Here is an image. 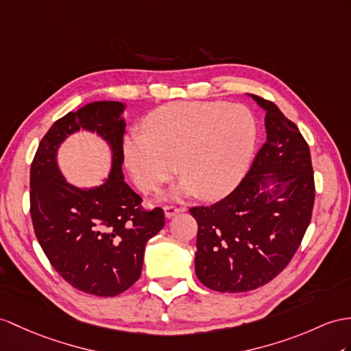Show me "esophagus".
Returning <instances> with one entry per match:
<instances>
[{
	"mask_svg": "<svg viewBox=\"0 0 351 351\" xmlns=\"http://www.w3.org/2000/svg\"><path fill=\"white\" fill-rule=\"evenodd\" d=\"M165 216L169 217H174L178 213H183L186 211V207H178V205H165Z\"/></svg>",
	"mask_w": 351,
	"mask_h": 351,
	"instance_id": "1",
	"label": "esophagus"
}]
</instances>
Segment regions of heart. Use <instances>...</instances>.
Instances as JSON below:
<instances>
[{
  "instance_id": "heart-1",
  "label": "heart",
  "mask_w": 351,
  "mask_h": 351,
  "mask_svg": "<svg viewBox=\"0 0 351 351\" xmlns=\"http://www.w3.org/2000/svg\"><path fill=\"white\" fill-rule=\"evenodd\" d=\"M144 130L126 136L123 156L134 183L155 192L184 174L176 196L216 199L241 182L258 140L249 108L221 101L173 102L147 116ZM179 167H176V164Z\"/></svg>"
}]
</instances>
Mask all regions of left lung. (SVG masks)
Segmentation results:
<instances>
[{
	"label": "left lung",
	"mask_w": 351,
	"mask_h": 351,
	"mask_svg": "<svg viewBox=\"0 0 351 351\" xmlns=\"http://www.w3.org/2000/svg\"><path fill=\"white\" fill-rule=\"evenodd\" d=\"M265 108L267 141L249 173L223 199L192 207L198 223L195 272L204 286L241 293L269 283L299 249L313 215L315 186L310 147L272 101ZM269 180L276 191H264Z\"/></svg>",
	"instance_id": "1"
}]
</instances>
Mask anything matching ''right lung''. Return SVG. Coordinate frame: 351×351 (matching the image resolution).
Returning <instances> with one entry per match:
<instances>
[{"label": "right lung", "instance_id": "obj_1", "mask_svg": "<svg viewBox=\"0 0 351 351\" xmlns=\"http://www.w3.org/2000/svg\"><path fill=\"white\" fill-rule=\"evenodd\" d=\"M122 111L113 101L70 111L43 136L31 164L29 211L41 249L66 283L95 296H116L140 278L146 243L165 225L164 210L144 208L123 182ZM80 127L114 150L108 182L88 191L66 184L56 164L58 144Z\"/></svg>", "mask_w": 351, "mask_h": 351}]
</instances>
